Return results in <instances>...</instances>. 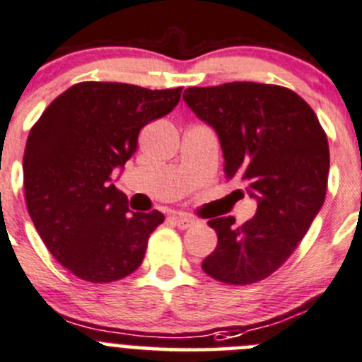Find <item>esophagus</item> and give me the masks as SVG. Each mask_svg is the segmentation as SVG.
<instances>
[{
  "label": "esophagus",
  "instance_id": "1",
  "mask_svg": "<svg viewBox=\"0 0 362 362\" xmlns=\"http://www.w3.org/2000/svg\"><path fill=\"white\" fill-rule=\"evenodd\" d=\"M171 221H173L175 226H178L180 230H187V228H191L192 224L196 223L192 217H187V216H182V214H177V216L171 217Z\"/></svg>",
  "mask_w": 362,
  "mask_h": 362
}]
</instances>
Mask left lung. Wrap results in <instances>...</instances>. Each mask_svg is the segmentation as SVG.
Returning <instances> with one entry per match:
<instances>
[{
  "label": "left lung",
  "mask_w": 362,
  "mask_h": 362,
  "mask_svg": "<svg viewBox=\"0 0 362 362\" xmlns=\"http://www.w3.org/2000/svg\"><path fill=\"white\" fill-rule=\"evenodd\" d=\"M184 100L219 136L226 178L256 199V214L242 226L231 216L209 221L217 247L202 269L228 285L262 281L296 251L324 205L327 136L310 104L278 84L192 86Z\"/></svg>",
  "instance_id": "8db88e82"
}]
</instances>
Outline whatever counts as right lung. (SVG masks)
I'll return each mask as SVG.
<instances>
[{
	"label": "right lung",
	"instance_id": "obj_1",
	"mask_svg": "<svg viewBox=\"0 0 362 362\" xmlns=\"http://www.w3.org/2000/svg\"><path fill=\"white\" fill-rule=\"evenodd\" d=\"M180 93L84 81L31 127L23 159L28 212L51 255L77 278L111 283L141 265L164 216L131 212L111 182L138 148L139 131L173 111Z\"/></svg>",
	"mask_w": 362,
	"mask_h": 362
}]
</instances>
